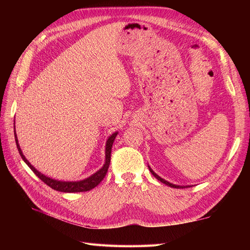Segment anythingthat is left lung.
<instances>
[{
  "instance_id": "left-lung-1",
  "label": "left lung",
  "mask_w": 250,
  "mask_h": 250,
  "mask_svg": "<svg viewBox=\"0 0 250 250\" xmlns=\"http://www.w3.org/2000/svg\"><path fill=\"white\" fill-rule=\"evenodd\" d=\"M149 171L151 172V174L153 175V176H155L158 180H160L161 183H163V184H166V185H167V186H169V187H172V188H185V187H183V186H177V185H173V184H171V183H168V182H167V180H164L163 178H161L160 176H158V175L152 171V169L149 167Z\"/></svg>"
}]
</instances>
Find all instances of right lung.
Masks as SVG:
<instances>
[{
	"mask_svg": "<svg viewBox=\"0 0 250 250\" xmlns=\"http://www.w3.org/2000/svg\"><path fill=\"white\" fill-rule=\"evenodd\" d=\"M116 135H117V132L114 134H111L109 136V139L106 142V149H105V164L103 166V167L99 169L97 173H94L91 176L81 180V182H60V180H55V179H51L49 177L45 176L42 173H40L39 171L35 167H33V166H31V163L26 160L25 157L23 156L22 151L20 149V146L18 144V140H17V135H16V131H15V141H16V145H17L18 148V151L20 153L21 158H22V160L28 164V167L33 171V173L36 175L37 177H39L41 180H43V182L47 185L49 186L50 188L55 189L57 191H60V192H83V191H89L93 189L94 187H97V186L102 182L103 178L105 177L106 173H107V169L109 167V163H110V152H111V147H113V143L116 139Z\"/></svg>",
	"mask_w": 250,
	"mask_h": 250,
	"instance_id": "add662e5",
	"label": "right lung"
}]
</instances>
